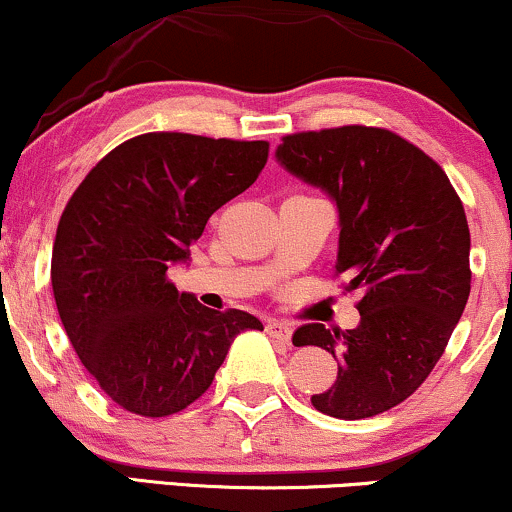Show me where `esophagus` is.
Listing matches in <instances>:
<instances>
[{
    "instance_id": "esophagus-1",
    "label": "esophagus",
    "mask_w": 512,
    "mask_h": 512,
    "mask_svg": "<svg viewBox=\"0 0 512 512\" xmlns=\"http://www.w3.org/2000/svg\"><path fill=\"white\" fill-rule=\"evenodd\" d=\"M266 333L273 340H278V342H282V345H287V342L292 340V323H287V321H268L266 323Z\"/></svg>"
}]
</instances>
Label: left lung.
<instances>
[{
  "instance_id": "obj_1",
  "label": "left lung",
  "mask_w": 512,
  "mask_h": 512,
  "mask_svg": "<svg viewBox=\"0 0 512 512\" xmlns=\"http://www.w3.org/2000/svg\"><path fill=\"white\" fill-rule=\"evenodd\" d=\"M275 158L333 198L340 215L335 273L362 292L352 330L297 328V347L338 359V381L311 395L318 412L366 419L426 381L470 297V227L441 165L388 129L338 126L282 136Z\"/></svg>"
}]
</instances>
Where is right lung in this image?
<instances>
[{
	"label": "right lung",
	"instance_id": "obj_1",
	"mask_svg": "<svg viewBox=\"0 0 512 512\" xmlns=\"http://www.w3.org/2000/svg\"><path fill=\"white\" fill-rule=\"evenodd\" d=\"M268 141L179 131L129 138L86 174L59 218L52 292L71 345L110 400L141 417L186 410L213 383L232 340L263 330L213 311L167 278L189 261L210 215L249 189Z\"/></svg>",
	"mask_w": 512,
	"mask_h": 512
}]
</instances>
